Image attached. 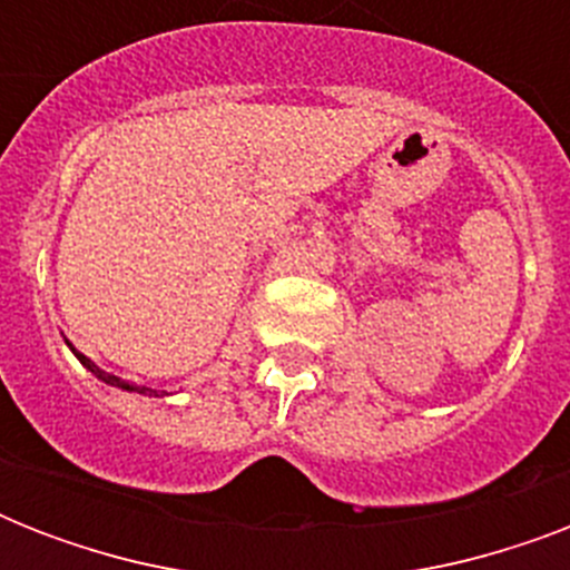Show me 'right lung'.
I'll list each match as a JSON object with an SVG mask.
<instances>
[{
    "label": "right lung",
    "instance_id": "add662e5",
    "mask_svg": "<svg viewBox=\"0 0 570 570\" xmlns=\"http://www.w3.org/2000/svg\"><path fill=\"white\" fill-rule=\"evenodd\" d=\"M65 343H67V340H65ZM67 346H70V352H73V355L79 357V364H82L85 370H88V373L94 375V379H100L102 384H109V387H118V390H127V393H145V396H165V390L145 387V384H132V381H124V379H118V375L106 373V370H100V366L94 364L91 357H85L82 352H79V348L73 346V343H67Z\"/></svg>",
    "mask_w": 570,
    "mask_h": 570
}]
</instances>
